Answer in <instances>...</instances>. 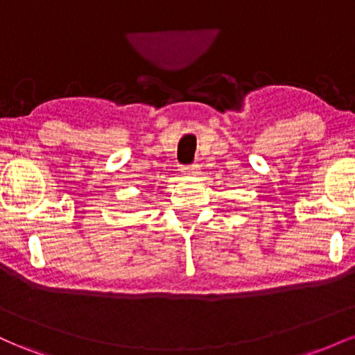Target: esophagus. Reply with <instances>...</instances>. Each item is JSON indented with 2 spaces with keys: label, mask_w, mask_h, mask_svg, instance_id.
<instances>
[{
  "label": "esophagus",
  "mask_w": 355,
  "mask_h": 355,
  "mask_svg": "<svg viewBox=\"0 0 355 355\" xmlns=\"http://www.w3.org/2000/svg\"><path fill=\"white\" fill-rule=\"evenodd\" d=\"M182 172H183V175H197L198 172H200V165H198V164L187 165V166H183Z\"/></svg>",
  "instance_id": "obj_1"
}]
</instances>
